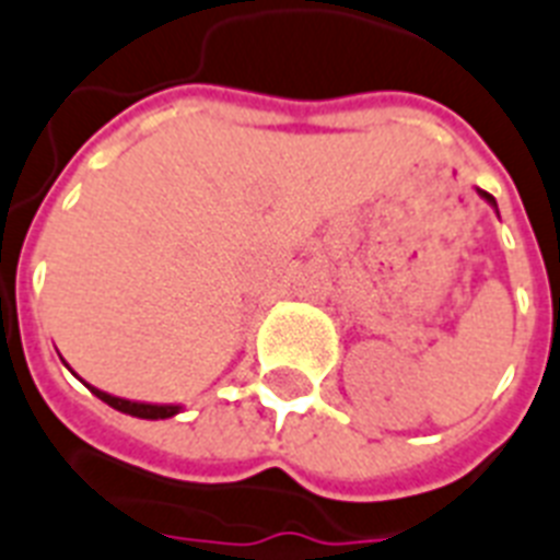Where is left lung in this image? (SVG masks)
I'll list each match as a JSON object with an SVG mask.
<instances>
[{"mask_svg": "<svg viewBox=\"0 0 560 560\" xmlns=\"http://www.w3.org/2000/svg\"><path fill=\"white\" fill-rule=\"evenodd\" d=\"M477 194H480V196H482V199H486V202H489V205H491V208L498 210V202H494V196H491V194H486V190H477Z\"/></svg>", "mask_w": 560, "mask_h": 560, "instance_id": "1", "label": "left lung"}]
</instances>
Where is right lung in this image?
Segmentation results:
<instances>
[{
  "label": "right lung",
  "instance_id": "right-lung-1",
  "mask_svg": "<svg viewBox=\"0 0 560 560\" xmlns=\"http://www.w3.org/2000/svg\"><path fill=\"white\" fill-rule=\"evenodd\" d=\"M89 390L95 393L97 399L106 401L109 407L120 410V413H129V416H138V419H170V416L182 413L185 407L182 405H150V401H132V399H120V396H112V393H103L92 384H86Z\"/></svg>",
  "mask_w": 560,
  "mask_h": 560
}]
</instances>
